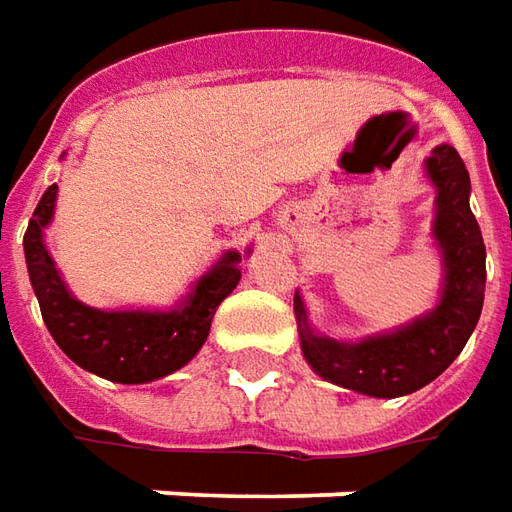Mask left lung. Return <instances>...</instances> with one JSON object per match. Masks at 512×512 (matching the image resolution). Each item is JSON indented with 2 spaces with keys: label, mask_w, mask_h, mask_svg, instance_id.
<instances>
[{
  "label": "left lung",
  "mask_w": 512,
  "mask_h": 512,
  "mask_svg": "<svg viewBox=\"0 0 512 512\" xmlns=\"http://www.w3.org/2000/svg\"><path fill=\"white\" fill-rule=\"evenodd\" d=\"M425 168L431 183L437 185L434 236L445 262V287L437 310L389 335L341 344L312 332L304 301L296 296L304 358L321 377L369 397L411 394L440 377L465 349L482 315L488 273L482 231L468 202V168L454 146H437L425 160Z\"/></svg>",
  "instance_id": "left-lung-1"
}]
</instances>
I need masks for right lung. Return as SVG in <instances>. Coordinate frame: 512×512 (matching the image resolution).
<instances>
[{"label":"right lung","mask_w":512,"mask_h":512,"mask_svg":"<svg viewBox=\"0 0 512 512\" xmlns=\"http://www.w3.org/2000/svg\"><path fill=\"white\" fill-rule=\"evenodd\" d=\"M58 185H50L24 231V259L39 298L41 318L61 352L92 375L115 383H149L185 366L200 352L222 298L242 279L239 253H225L205 273L180 310L104 312L75 301L41 242L53 219Z\"/></svg>","instance_id":"add662e5"}]
</instances>
